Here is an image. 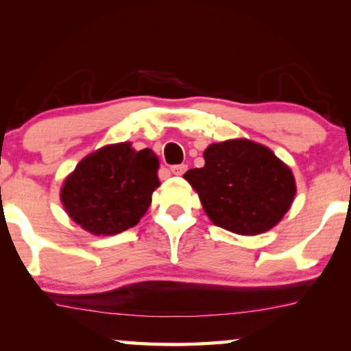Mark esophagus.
I'll return each instance as SVG.
<instances>
[{"mask_svg": "<svg viewBox=\"0 0 351 351\" xmlns=\"http://www.w3.org/2000/svg\"><path fill=\"white\" fill-rule=\"evenodd\" d=\"M186 171V165H176V166H171V172L174 176H182L184 172Z\"/></svg>", "mask_w": 351, "mask_h": 351, "instance_id": "1", "label": "esophagus"}]
</instances>
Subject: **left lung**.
Masks as SVG:
<instances>
[{
	"label": "left lung",
	"mask_w": 351,
	"mask_h": 351,
	"mask_svg": "<svg viewBox=\"0 0 351 351\" xmlns=\"http://www.w3.org/2000/svg\"><path fill=\"white\" fill-rule=\"evenodd\" d=\"M204 161V167L186 171L184 179L217 227L251 237L275 227L289 210L294 176L270 148L234 138L209 145Z\"/></svg>",
	"instance_id": "8db88e82"
}]
</instances>
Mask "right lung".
<instances>
[{
  "label": "right lung",
  "mask_w": 351,
  "mask_h": 351,
  "mask_svg": "<svg viewBox=\"0 0 351 351\" xmlns=\"http://www.w3.org/2000/svg\"><path fill=\"white\" fill-rule=\"evenodd\" d=\"M160 161L129 142L105 145L78 162L60 190L71 220L93 234H118L137 225L152 204Z\"/></svg>",
  "instance_id": "right-lung-1"
}]
</instances>
